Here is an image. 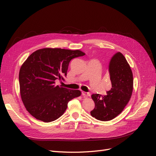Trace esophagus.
Here are the masks:
<instances>
[{
    "mask_svg": "<svg viewBox=\"0 0 156 156\" xmlns=\"http://www.w3.org/2000/svg\"><path fill=\"white\" fill-rule=\"evenodd\" d=\"M82 95H83V96L87 97V96H90V94L89 92H86L83 91V92H82Z\"/></svg>",
    "mask_w": 156,
    "mask_h": 156,
    "instance_id": "34e87169",
    "label": "esophagus"
}]
</instances>
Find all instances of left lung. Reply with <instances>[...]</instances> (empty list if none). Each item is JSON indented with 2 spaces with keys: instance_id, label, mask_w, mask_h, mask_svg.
<instances>
[{
  "instance_id": "obj_1",
  "label": "left lung",
  "mask_w": 156,
  "mask_h": 156,
  "mask_svg": "<svg viewBox=\"0 0 156 156\" xmlns=\"http://www.w3.org/2000/svg\"><path fill=\"white\" fill-rule=\"evenodd\" d=\"M108 71L112 87L107 92V95H92L95 107L90 115L101 121L112 120L121 113L133 92V73L124 56L120 52L112 56Z\"/></svg>"
}]
</instances>
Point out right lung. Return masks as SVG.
Segmentation results:
<instances>
[{
  "instance_id": "add662e5",
  "label": "right lung",
  "mask_w": 156,
  "mask_h": 156,
  "mask_svg": "<svg viewBox=\"0 0 156 156\" xmlns=\"http://www.w3.org/2000/svg\"><path fill=\"white\" fill-rule=\"evenodd\" d=\"M84 55L79 50L45 48L28 57L19 81L22 101L32 116L45 122L54 121L64 114L70 100L81 95L78 90L56 85L55 81H64L70 61Z\"/></svg>"
}]
</instances>
